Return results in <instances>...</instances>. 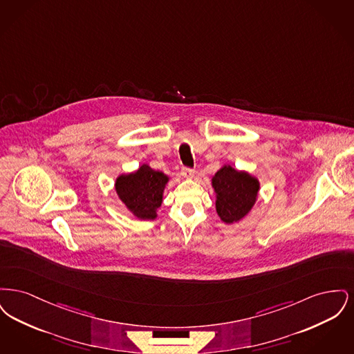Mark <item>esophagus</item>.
<instances>
[{
  "instance_id": "esophagus-1",
  "label": "esophagus",
  "mask_w": 354,
  "mask_h": 354,
  "mask_svg": "<svg viewBox=\"0 0 354 354\" xmlns=\"http://www.w3.org/2000/svg\"><path fill=\"white\" fill-rule=\"evenodd\" d=\"M182 175L187 178V179H192L195 176V172H194V169H182Z\"/></svg>"
}]
</instances>
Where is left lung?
I'll use <instances>...</instances> for the list:
<instances>
[{
	"instance_id": "left-lung-1",
	"label": "left lung",
	"mask_w": 354,
	"mask_h": 354,
	"mask_svg": "<svg viewBox=\"0 0 354 354\" xmlns=\"http://www.w3.org/2000/svg\"><path fill=\"white\" fill-rule=\"evenodd\" d=\"M220 220L234 224L244 219L259 198L260 182L248 171L224 165L211 179Z\"/></svg>"
}]
</instances>
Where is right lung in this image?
<instances>
[{"label": "right lung", "instance_id": "obj_1", "mask_svg": "<svg viewBox=\"0 0 354 354\" xmlns=\"http://www.w3.org/2000/svg\"><path fill=\"white\" fill-rule=\"evenodd\" d=\"M169 178L143 163L129 174H120L114 188L120 202L136 219L155 220Z\"/></svg>", "mask_w": 354, "mask_h": 354}]
</instances>
